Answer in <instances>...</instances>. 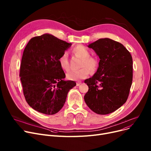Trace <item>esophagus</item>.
I'll return each mask as SVG.
<instances>
[{
  "label": "esophagus",
  "instance_id": "obj_1",
  "mask_svg": "<svg viewBox=\"0 0 151 151\" xmlns=\"http://www.w3.org/2000/svg\"><path fill=\"white\" fill-rule=\"evenodd\" d=\"M81 84V81H78V82L76 83V86H80Z\"/></svg>",
  "mask_w": 151,
  "mask_h": 151
}]
</instances>
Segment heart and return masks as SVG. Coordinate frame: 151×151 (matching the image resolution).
Returning <instances> with one entry per match:
<instances>
[{
  "mask_svg": "<svg viewBox=\"0 0 151 151\" xmlns=\"http://www.w3.org/2000/svg\"><path fill=\"white\" fill-rule=\"evenodd\" d=\"M73 52L81 58L80 67L81 69L76 71H71L67 74V78L70 80L78 81L88 76L89 71L93 73L97 70L99 62L97 58L90 55V51L82 45L76 46L73 49ZM60 67L65 71L70 70V63L67 52H63L59 58Z\"/></svg>",
  "mask_w": 151,
  "mask_h": 151,
  "instance_id": "1",
  "label": "heart"
}]
</instances>
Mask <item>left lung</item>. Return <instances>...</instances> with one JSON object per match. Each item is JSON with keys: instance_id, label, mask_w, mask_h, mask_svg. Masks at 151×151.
Wrapping results in <instances>:
<instances>
[{"instance_id": "obj_1", "label": "left lung", "mask_w": 151, "mask_h": 151, "mask_svg": "<svg viewBox=\"0 0 151 151\" xmlns=\"http://www.w3.org/2000/svg\"><path fill=\"white\" fill-rule=\"evenodd\" d=\"M100 58L97 72L84 81L89 87L84 96L88 107L97 114H108L126 102L133 80V60L119 42L100 38L88 45Z\"/></svg>"}]
</instances>
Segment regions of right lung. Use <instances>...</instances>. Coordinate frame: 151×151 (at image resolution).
I'll use <instances>...</instances> for the list:
<instances>
[{"label": "right lung", "instance_id": "obj_1", "mask_svg": "<svg viewBox=\"0 0 151 151\" xmlns=\"http://www.w3.org/2000/svg\"><path fill=\"white\" fill-rule=\"evenodd\" d=\"M71 45L45 34L30 40L24 50L19 76L29 105L37 111L52 115L64 105L73 81H64L59 58Z\"/></svg>", "mask_w": 151, "mask_h": 151}]
</instances>
